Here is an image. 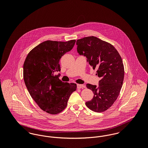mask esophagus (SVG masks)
<instances>
[{"instance_id": "obj_1", "label": "esophagus", "mask_w": 148, "mask_h": 148, "mask_svg": "<svg viewBox=\"0 0 148 148\" xmlns=\"http://www.w3.org/2000/svg\"><path fill=\"white\" fill-rule=\"evenodd\" d=\"M85 88V86L84 85L82 84H77V89H82Z\"/></svg>"}]
</instances>
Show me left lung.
<instances>
[{"instance_id":"8db88e82","label":"left lung","mask_w":148,"mask_h":148,"mask_svg":"<svg viewBox=\"0 0 148 148\" xmlns=\"http://www.w3.org/2000/svg\"><path fill=\"white\" fill-rule=\"evenodd\" d=\"M77 45L78 53L86 57L100 78L98 87L86 84L94 97L85 104L94 112H103L113 106L119 95L124 77L122 59L113 45L94 36L77 39Z\"/></svg>"}]
</instances>
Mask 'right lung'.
<instances>
[{
    "instance_id": "add662e5",
    "label": "right lung",
    "mask_w": 148,
    "mask_h": 148,
    "mask_svg": "<svg viewBox=\"0 0 148 148\" xmlns=\"http://www.w3.org/2000/svg\"><path fill=\"white\" fill-rule=\"evenodd\" d=\"M76 40L58 42L47 40L30 52L23 65V77L29 92L39 107L50 114L62 112L68 105L75 83L62 82L59 75L62 56L73 49Z\"/></svg>"
}]
</instances>
